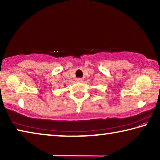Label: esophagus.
I'll use <instances>...</instances> for the list:
<instances>
[{
    "instance_id": "obj_1",
    "label": "esophagus",
    "mask_w": 160,
    "mask_h": 160,
    "mask_svg": "<svg viewBox=\"0 0 160 160\" xmlns=\"http://www.w3.org/2000/svg\"><path fill=\"white\" fill-rule=\"evenodd\" d=\"M82 78H76V80L78 81V82H81V81H82Z\"/></svg>"
}]
</instances>
